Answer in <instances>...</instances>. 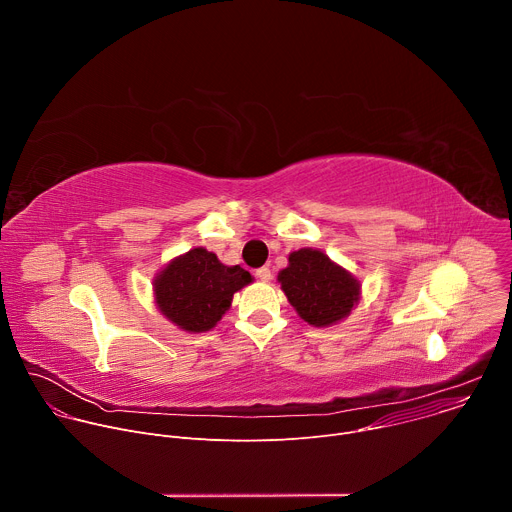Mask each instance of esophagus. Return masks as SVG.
<instances>
[{"instance_id":"obj_1","label":"esophagus","mask_w":512,"mask_h":512,"mask_svg":"<svg viewBox=\"0 0 512 512\" xmlns=\"http://www.w3.org/2000/svg\"><path fill=\"white\" fill-rule=\"evenodd\" d=\"M255 277H257L259 281H269V279H271V269H269V267H259V269L255 271Z\"/></svg>"}]
</instances>
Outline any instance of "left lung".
Wrapping results in <instances>:
<instances>
[{
  "instance_id": "obj_1",
  "label": "left lung",
  "mask_w": 512,
  "mask_h": 512,
  "mask_svg": "<svg viewBox=\"0 0 512 512\" xmlns=\"http://www.w3.org/2000/svg\"><path fill=\"white\" fill-rule=\"evenodd\" d=\"M277 279L289 304L312 326L340 322L360 298V283L316 249L291 253Z\"/></svg>"
}]
</instances>
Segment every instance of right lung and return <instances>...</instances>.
I'll list each match as a JSON object with an SVG mask.
<instances>
[{
	"instance_id": "right-lung-1",
	"label": "right lung",
	"mask_w": 512,
	"mask_h": 512,
	"mask_svg": "<svg viewBox=\"0 0 512 512\" xmlns=\"http://www.w3.org/2000/svg\"><path fill=\"white\" fill-rule=\"evenodd\" d=\"M251 283L239 265L227 267L198 247L174 259L154 283L160 312L186 332H206L231 308L233 294Z\"/></svg>"
}]
</instances>
